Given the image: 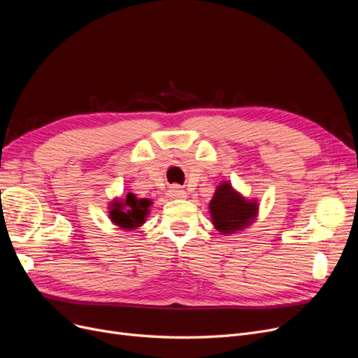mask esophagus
I'll list each match as a JSON object with an SVG mask.
<instances>
[{"label": "esophagus", "mask_w": 358, "mask_h": 358, "mask_svg": "<svg viewBox=\"0 0 358 358\" xmlns=\"http://www.w3.org/2000/svg\"><path fill=\"white\" fill-rule=\"evenodd\" d=\"M168 194L171 196L173 199H184V197H187V193L178 185H173L171 189L168 190Z\"/></svg>", "instance_id": "obj_1"}]
</instances>
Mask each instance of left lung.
Wrapping results in <instances>:
<instances>
[{"instance_id": "left-lung-1", "label": "left lung", "mask_w": 358, "mask_h": 358, "mask_svg": "<svg viewBox=\"0 0 358 358\" xmlns=\"http://www.w3.org/2000/svg\"><path fill=\"white\" fill-rule=\"evenodd\" d=\"M209 208L215 228L223 235L235 234L248 227L258 210L255 201H248L239 196L229 182H223L217 187Z\"/></svg>"}]
</instances>
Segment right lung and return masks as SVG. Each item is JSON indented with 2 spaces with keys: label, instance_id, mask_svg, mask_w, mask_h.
<instances>
[{
  "label": "right lung",
  "instance_id": "add662e5",
  "mask_svg": "<svg viewBox=\"0 0 358 358\" xmlns=\"http://www.w3.org/2000/svg\"><path fill=\"white\" fill-rule=\"evenodd\" d=\"M150 200L136 199L135 194L127 193L123 201L116 200L110 206V219L122 229H136L145 222L149 213Z\"/></svg>",
  "mask_w": 358,
  "mask_h": 358
}]
</instances>
